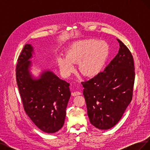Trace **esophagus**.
<instances>
[{"label": "esophagus", "mask_w": 150, "mask_h": 150, "mask_svg": "<svg viewBox=\"0 0 150 150\" xmlns=\"http://www.w3.org/2000/svg\"><path fill=\"white\" fill-rule=\"evenodd\" d=\"M71 94H72V96H78V95H81V93L80 92H79V91H76V92H72L71 93Z\"/></svg>", "instance_id": "1"}]
</instances>
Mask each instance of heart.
Wrapping results in <instances>:
<instances>
[{
  "label": "heart",
  "mask_w": 150,
  "mask_h": 150,
  "mask_svg": "<svg viewBox=\"0 0 150 150\" xmlns=\"http://www.w3.org/2000/svg\"><path fill=\"white\" fill-rule=\"evenodd\" d=\"M110 49L105 41L85 39L76 41L68 47L65 57H59L58 66L66 76L74 71L73 64H78L80 73L86 78L96 76L103 70L109 56Z\"/></svg>",
  "instance_id": "1"
}]
</instances>
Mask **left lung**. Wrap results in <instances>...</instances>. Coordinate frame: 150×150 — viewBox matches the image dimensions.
Wrapping results in <instances>:
<instances>
[{"instance_id": "1", "label": "left lung", "mask_w": 150, "mask_h": 150, "mask_svg": "<svg viewBox=\"0 0 150 150\" xmlns=\"http://www.w3.org/2000/svg\"><path fill=\"white\" fill-rule=\"evenodd\" d=\"M118 53L103 72L83 82L89 121L99 129L115 126L131 101L134 83L132 54L120 40Z\"/></svg>"}]
</instances>
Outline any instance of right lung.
I'll list each match as a JSON object with an SVG mask.
<instances>
[{"mask_svg": "<svg viewBox=\"0 0 150 150\" xmlns=\"http://www.w3.org/2000/svg\"><path fill=\"white\" fill-rule=\"evenodd\" d=\"M33 47L26 44L17 59L16 80L24 109L30 120L44 132L54 133L64 124L71 96L69 83L49 70L38 78L30 72Z\"/></svg>", "mask_w": 150, "mask_h": 150, "instance_id": "add662e5", "label": "right lung"}]
</instances>
